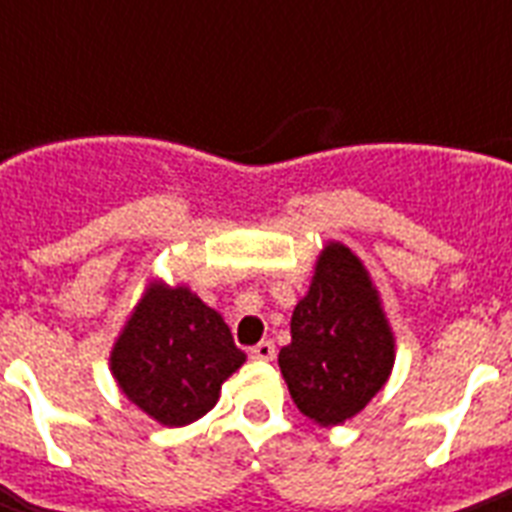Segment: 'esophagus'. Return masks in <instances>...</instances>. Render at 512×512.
I'll list each match as a JSON object with an SVG mask.
<instances>
[{
	"instance_id": "1",
	"label": "esophagus",
	"mask_w": 512,
	"mask_h": 512,
	"mask_svg": "<svg viewBox=\"0 0 512 512\" xmlns=\"http://www.w3.org/2000/svg\"><path fill=\"white\" fill-rule=\"evenodd\" d=\"M249 356L257 358V361H273L276 358V345L271 340L257 342L255 348H249Z\"/></svg>"
}]
</instances>
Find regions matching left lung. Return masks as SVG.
<instances>
[{"instance_id": "8db88e82", "label": "left lung", "mask_w": 512, "mask_h": 512, "mask_svg": "<svg viewBox=\"0 0 512 512\" xmlns=\"http://www.w3.org/2000/svg\"><path fill=\"white\" fill-rule=\"evenodd\" d=\"M393 356V332L369 273L348 247L329 244L292 313V342L279 353L289 396L313 422L340 425L385 385Z\"/></svg>"}]
</instances>
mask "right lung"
Masks as SVG:
<instances>
[{
	"label": "right lung",
	"mask_w": 512,
	"mask_h": 512,
	"mask_svg": "<svg viewBox=\"0 0 512 512\" xmlns=\"http://www.w3.org/2000/svg\"><path fill=\"white\" fill-rule=\"evenodd\" d=\"M244 358L223 316L191 289L154 284L111 350V372L132 404L180 428L217 404Z\"/></svg>",
	"instance_id": "obj_1"
}]
</instances>
